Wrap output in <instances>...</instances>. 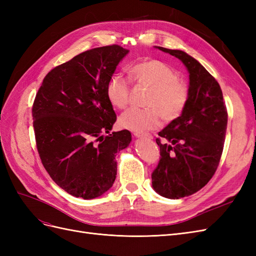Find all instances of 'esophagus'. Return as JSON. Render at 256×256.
I'll list each match as a JSON object with an SVG mask.
<instances>
[{"label":"esophagus","mask_w":256,"mask_h":256,"mask_svg":"<svg viewBox=\"0 0 256 256\" xmlns=\"http://www.w3.org/2000/svg\"><path fill=\"white\" fill-rule=\"evenodd\" d=\"M136 138H148V140H152V136L150 134H141V132H134V134Z\"/></svg>","instance_id":"obj_1"}]
</instances>
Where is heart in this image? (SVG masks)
Returning <instances> with one entry per match:
<instances>
[{"instance_id": "obj_1", "label": "heart", "mask_w": 256, "mask_h": 256, "mask_svg": "<svg viewBox=\"0 0 256 256\" xmlns=\"http://www.w3.org/2000/svg\"><path fill=\"white\" fill-rule=\"evenodd\" d=\"M131 74L138 85L150 88L146 98L147 109H129L120 118V125L134 132L156 129L166 120H176L184 112L189 100V88L177 80L173 69L158 60H145L134 64ZM106 98L118 109H125L130 99V85L120 74L111 76L106 84Z\"/></svg>"}]
</instances>
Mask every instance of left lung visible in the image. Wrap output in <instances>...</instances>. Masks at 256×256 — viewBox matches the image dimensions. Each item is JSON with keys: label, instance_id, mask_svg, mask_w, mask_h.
I'll list each match as a JSON object with an SVG mask.
<instances>
[{"label": "left lung", "instance_id": "8db88e82", "mask_svg": "<svg viewBox=\"0 0 256 256\" xmlns=\"http://www.w3.org/2000/svg\"><path fill=\"white\" fill-rule=\"evenodd\" d=\"M157 49L180 60L189 72V100L184 112L158 134V166L152 188L166 198L193 194L212 180L219 166L228 111L219 83L198 62L182 50Z\"/></svg>", "mask_w": 256, "mask_h": 256}]
</instances>
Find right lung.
Listing matches in <instances>:
<instances>
[{"instance_id": "add662e5", "label": "right lung", "mask_w": 256, "mask_h": 256, "mask_svg": "<svg viewBox=\"0 0 256 256\" xmlns=\"http://www.w3.org/2000/svg\"><path fill=\"white\" fill-rule=\"evenodd\" d=\"M128 52L112 44L80 53L48 72L36 94L38 154L53 182L76 198L92 200L109 190L118 171L116 152L131 142L128 130L110 134L116 114L106 92Z\"/></svg>"}]
</instances>
